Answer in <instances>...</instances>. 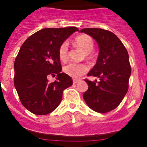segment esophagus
Segmentation results:
<instances>
[{"instance_id":"obj_1","label":"esophagus","mask_w":147,"mask_h":147,"mask_svg":"<svg viewBox=\"0 0 147 147\" xmlns=\"http://www.w3.org/2000/svg\"><path fill=\"white\" fill-rule=\"evenodd\" d=\"M79 82H80L79 80H73V83H74V84H76V83H78Z\"/></svg>"}]
</instances>
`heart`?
Instances as JSON below:
<instances>
[{
    "instance_id": "obj_1",
    "label": "heart",
    "mask_w": 147,
    "mask_h": 147,
    "mask_svg": "<svg viewBox=\"0 0 147 147\" xmlns=\"http://www.w3.org/2000/svg\"><path fill=\"white\" fill-rule=\"evenodd\" d=\"M75 45L78 48L81 49L87 54H89L94 48V42L91 37L86 34H82L78 36L74 40ZM59 59L65 62L68 57V44L67 42H63L59 48ZM89 70V67L85 63H75L70 62L64 66L63 71L66 74L75 79H78Z\"/></svg>"
}]
</instances>
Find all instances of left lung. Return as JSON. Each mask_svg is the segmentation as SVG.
Instances as JSON below:
<instances>
[{
	"mask_svg": "<svg viewBox=\"0 0 147 147\" xmlns=\"http://www.w3.org/2000/svg\"><path fill=\"white\" fill-rule=\"evenodd\" d=\"M80 32L93 37L99 48L96 63L88 76L99 78L100 81L85 80L88 89L83 98L96 112H110L120 105L128 90L131 75L129 54L119 37L110 31L88 28Z\"/></svg>",
	"mask_w": 147,
	"mask_h": 147,
	"instance_id": "1",
	"label": "left lung"
}]
</instances>
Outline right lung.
I'll use <instances>...</instances> for the list:
<instances>
[{
  "instance_id": "obj_1",
  "label": "right lung",
  "mask_w": 147,
  "mask_h": 147,
  "mask_svg": "<svg viewBox=\"0 0 147 147\" xmlns=\"http://www.w3.org/2000/svg\"><path fill=\"white\" fill-rule=\"evenodd\" d=\"M76 27L41 29L23 42L15 61V85L22 105L36 115H46L59 106L62 92L73 85L72 79L61 73L59 48ZM57 75L49 83L47 76Z\"/></svg>"
}]
</instances>
